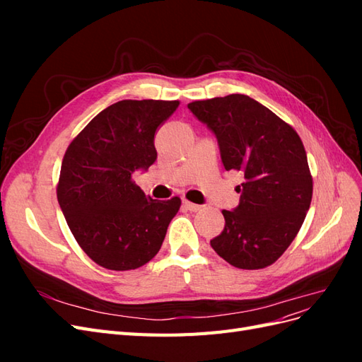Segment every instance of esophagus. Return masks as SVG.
Instances as JSON below:
<instances>
[{
    "mask_svg": "<svg viewBox=\"0 0 362 362\" xmlns=\"http://www.w3.org/2000/svg\"><path fill=\"white\" fill-rule=\"evenodd\" d=\"M182 205H184V208L185 210H189V211H193V213H196V211H199L201 210V205H196V204H193V202H190V201H182Z\"/></svg>",
    "mask_w": 362,
    "mask_h": 362,
    "instance_id": "34e87169",
    "label": "esophagus"
}]
</instances>
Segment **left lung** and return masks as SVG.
<instances>
[{
  "instance_id": "obj_1",
  "label": "left lung",
  "mask_w": 362,
  "mask_h": 362,
  "mask_svg": "<svg viewBox=\"0 0 362 362\" xmlns=\"http://www.w3.org/2000/svg\"><path fill=\"white\" fill-rule=\"evenodd\" d=\"M189 110L217 139L226 170L242 172L240 202L223 210V231L210 245L229 264L255 270L273 264L305 221L313 178L298 133L252 98L233 93L190 103Z\"/></svg>"
}]
</instances>
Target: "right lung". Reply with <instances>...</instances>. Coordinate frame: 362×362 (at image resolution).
I'll return each mask as SVG.
<instances>
[{
    "instance_id": "obj_1",
    "label": "right lung",
    "mask_w": 362,
    "mask_h": 362,
    "mask_svg": "<svg viewBox=\"0 0 362 362\" xmlns=\"http://www.w3.org/2000/svg\"><path fill=\"white\" fill-rule=\"evenodd\" d=\"M178 105L119 101L96 115L68 146L57 199L71 233L96 264L131 270L160 250L181 199H152L131 177L157 160L156 131Z\"/></svg>"
}]
</instances>
